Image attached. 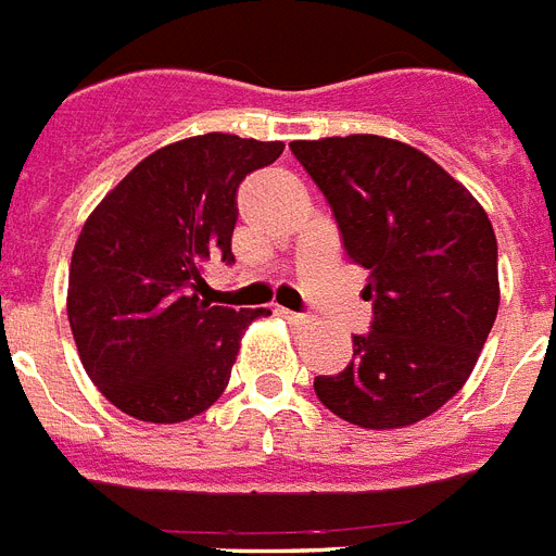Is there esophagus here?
Returning <instances> with one entry per match:
<instances>
[{
	"label": "esophagus",
	"mask_w": 556,
	"mask_h": 556,
	"mask_svg": "<svg viewBox=\"0 0 556 556\" xmlns=\"http://www.w3.org/2000/svg\"><path fill=\"white\" fill-rule=\"evenodd\" d=\"M278 315H281V318H287V321H292V324H304L306 321L304 313H292V309H283V306H278Z\"/></svg>",
	"instance_id": "34e87169"
}]
</instances>
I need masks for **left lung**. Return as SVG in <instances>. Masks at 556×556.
<instances>
[{
  "mask_svg": "<svg viewBox=\"0 0 556 556\" xmlns=\"http://www.w3.org/2000/svg\"><path fill=\"white\" fill-rule=\"evenodd\" d=\"M353 264L370 269V332L315 396L358 428H404L468 381L500 306L485 208L428 154L376 135L295 140Z\"/></svg>",
  "mask_w": 556,
  "mask_h": 556,
  "instance_id": "left-lung-1",
  "label": "left lung"
}]
</instances>
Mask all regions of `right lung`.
Instances as JSON below:
<instances>
[{
    "instance_id": "right-lung-1",
    "label": "right lung",
    "mask_w": 556,
    "mask_h": 556,
    "mask_svg": "<svg viewBox=\"0 0 556 556\" xmlns=\"http://www.w3.org/2000/svg\"><path fill=\"white\" fill-rule=\"evenodd\" d=\"M283 143L201 135L137 163L91 212L71 255L68 321L83 367L140 421H186L220 399L243 330L269 309L201 299L203 264H235L238 186Z\"/></svg>"
}]
</instances>
